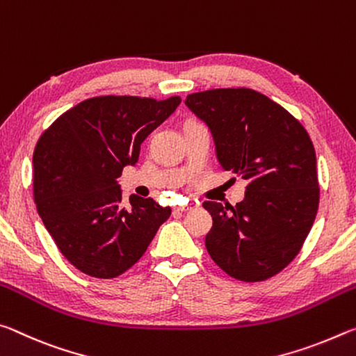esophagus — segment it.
Here are the masks:
<instances>
[{
  "mask_svg": "<svg viewBox=\"0 0 356 356\" xmlns=\"http://www.w3.org/2000/svg\"><path fill=\"white\" fill-rule=\"evenodd\" d=\"M195 205L194 203H189V205H181V207H175V211L178 213H186V211H191V209H194Z\"/></svg>",
  "mask_w": 356,
  "mask_h": 356,
  "instance_id": "esophagus-1",
  "label": "esophagus"
}]
</instances>
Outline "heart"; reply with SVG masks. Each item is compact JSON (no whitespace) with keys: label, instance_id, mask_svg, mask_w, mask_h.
<instances>
[{"label":"heart","instance_id":"1","mask_svg":"<svg viewBox=\"0 0 356 356\" xmlns=\"http://www.w3.org/2000/svg\"><path fill=\"white\" fill-rule=\"evenodd\" d=\"M189 124H194V123H189ZM189 124H188V126H189Z\"/></svg>","mask_w":356,"mask_h":356}]
</instances>
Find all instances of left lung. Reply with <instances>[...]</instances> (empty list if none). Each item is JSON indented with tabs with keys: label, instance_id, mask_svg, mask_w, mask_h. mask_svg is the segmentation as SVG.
<instances>
[{
	"label": "left lung",
	"instance_id": "left-lung-1",
	"mask_svg": "<svg viewBox=\"0 0 356 356\" xmlns=\"http://www.w3.org/2000/svg\"><path fill=\"white\" fill-rule=\"evenodd\" d=\"M184 102L211 131L219 165L248 181L236 207L203 202L213 218L208 254L238 281L270 279L298 255L317 216L309 134L282 106L250 88L192 92Z\"/></svg>",
	"mask_w": 356,
	"mask_h": 356
}]
</instances>
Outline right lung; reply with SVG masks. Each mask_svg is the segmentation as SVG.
I'll list each match as a JSON object with an SVG mask.
<instances>
[{
  "mask_svg": "<svg viewBox=\"0 0 356 356\" xmlns=\"http://www.w3.org/2000/svg\"><path fill=\"white\" fill-rule=\"evenodd\" d=\"M140 96H96L58 116L33 153V195L56 248L79 271L112 279L140 260L172 209L131 195L116 179L140 145L179 106Z\"/></svg>",
  "mask_w": 356,
  "mask_h": 356,
  "instance_id": "1",
  "label": "right lung"
}]
</instances>
